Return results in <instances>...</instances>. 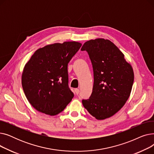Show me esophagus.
Masks as SVG:
<instances>
[{
	"mask_svg": "<svg viewBox=\"0 0 154 154\" xmlns=\"http://www.w3.org/2000/svg\"><path fill=\"white\" fill-rule=\"evenodd\" d=\"M75 94L77 95H78L79 94V92H80V90L79 89V88H75Z\"/></svg>",
	"mask_w": 154,
	"mask_h": 154,
	"instance_id": "1",
	"label": "esophagus"
}]
</instances>
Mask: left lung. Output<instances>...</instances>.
<instances>
[{
	"instance_id": "8db88e82",
	"label": "left lung",
	"mask_w": 154,
	"mask_h": 154,
	"mask_svg": "<svg viewBox=\"0 0 154 154\" xmlns=\"http://www.w3.org/2000/svg\"><path fill=\"white\" fill-rule=\"evenodd\" d=\"M81 51H86L89 55L94 79L92 94L88 99L82 100L83 106L96 119L109 118L121 109L131 95L133 69L109 40H90Z\"/></svg>"
}]
</instances>
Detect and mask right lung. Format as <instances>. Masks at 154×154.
Wrapping results in <instances>:
<instances>
[{
  "mask_svg": "<svg viewBox=\"0 0 154 154\" xmlns=\"http://www.w3.org/2000/svg\"><path fill=\"white\" fill-rule=\"evenodd\" d=\"M81 46L75 41L47 45L37 50L25 65L22 88L37 110L57 115L74 97L68 84L67 66Z\"/></svg>",
  "mask_w": 154,
  "mask_h": 154,
  "instance_id": "right-lung-1",
  "label": "right lung"
}]
</instances>
